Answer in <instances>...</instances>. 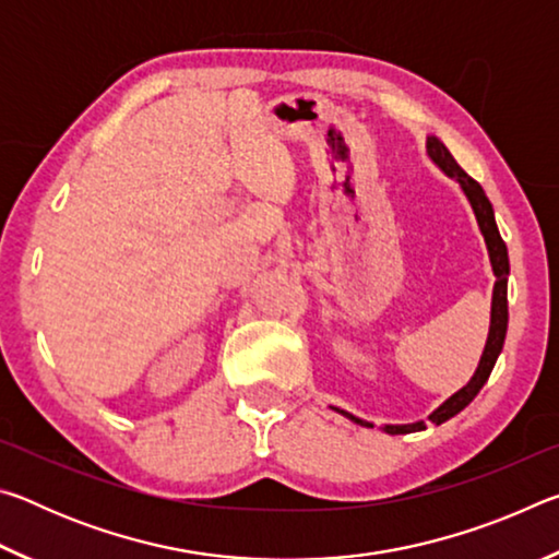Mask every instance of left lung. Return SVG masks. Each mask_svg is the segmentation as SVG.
<instances>
[{"instance_id": "obj_1", "label": "left lung", "mask_w": 559, "mask_h": 559, "mask_svg": "<svg viewBox=\"0 0 559 559\" xmlns=\"http://www.w3.org/2000/svg\"><path fill=\"white\" fill-rule=\"evenodd\" d=\"M427 153H429L433 163H437L443 169V173L456 179V182L463 189V194L468 197V202L473 206V214H476L478 226H480V234H484V239H486L490 266H493V276H496L493 306H490V330H488L486 349H484V355H480L478 370H476V374L471 377V382L463 386V390H459L456 394L449 396V400L443 402L439 409L429 416V421L443 424L447 419H451V416H456L463 409V406H468L473 402V396H476L480 392V386L488 382V377H490V372H493V365H496V359L500 355V349H503L506 330H508V273H510V263H508L506 241L500 239V231H498L496 216H493V206H490L484 187H480L476 179L463 173L456 159H453V155L449 153L447 145H443L439 138L427 140ZM335 412L347 416V419H353L355 424H359V427H372L370 421L357 419V416L347 414L343 409H335ZM421 429H427V424H424V421L402 424V427H392V424H386V427H384L386 433H412V431H421Z\"/></svg>"}]
</instances>
